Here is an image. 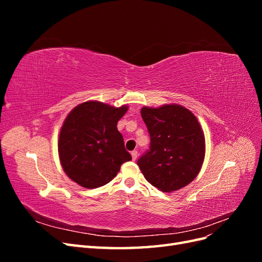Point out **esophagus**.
Returning <instances> with one entry per match:
<instances>
[{"instance_id": "1", "label": "esophagus", "mask_w": 262, "mask_h": 262, "mask_svg": "<svg viewBox=\"0 0 262 262\" xmlns=\"http://www.w3.org/2000/svg\"><path fill=\"white\" fill-rule=\"evenodd\" d=\"M131 156H132V160L136 161L138 158V150H132L131 152Z\"/></svg>"}]
</instances>
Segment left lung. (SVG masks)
Here are the masks:
<instances>
[{"label":"left lung","instance_id":"left-lung-1","mask_svg":"<svg viewBox=\"0 0 262 262\" xmlns=\"http://www.w3.org/2000/svg\"><path fill=\"white\" fill-rule=\"evenodd\" d=\"M141 116L150 137L149 149L138 161L145 179L164 192L190 184L199 173L205 154L204 134L195 116L175 104L143 107Z\"/></svg>","mask_w":262,"mask_h":262}]
</instances>
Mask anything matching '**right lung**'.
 I'll list each match as a JSON object with an SVG mask.
<instances>
[{
	"label": "right lung",
	"instance_id": "obj_1",
	"mask_svg": "<svg viewBox=\"0 0 262 262\" xmlns=\"http://www.w3.org/2000/svg\"><path fill=\"white\" fill-rule=\"evenodd\" d=\"M128 110L100 101L76 106L63 122L58 150L63 170L80 186L94 189L108 184L132 157L124 148L117 123Z\"/></svg>",
	"mask_w": 262,
	"mask_h": 262
}]
</instances>
